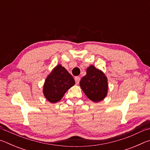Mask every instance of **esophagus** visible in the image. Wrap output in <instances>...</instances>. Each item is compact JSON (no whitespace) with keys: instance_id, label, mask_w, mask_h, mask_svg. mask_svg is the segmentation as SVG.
Returning <instances> with one entry per match:
<instances>
[{"instance_id":"obj_1","label":"esophagus","mask_w":150,"mask_h":150,"mask_svg":"<svg viewBox=\"0 0 150 150\" xmlns=\"http://www.w3.org/2000/svg\"><path fill=\"white\" fill-rule=\"evenodd\" d=\"M80 79H81V78L79 77H78V76H77V77H75V82H76V83H77V84H78V83H79Z\"/></svg>"}]
</instances>
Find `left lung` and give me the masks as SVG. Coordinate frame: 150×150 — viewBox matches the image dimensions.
<instances>
[{"label":"left lung","mask_w":150,"mask_h":150,"mask_svg":"<svg viewBox=\"0 0 150 150\" xmlns=\"http://www.w3.org/2000/svg\"><path fill=\"white\" fill-rule=\"evenodd\" d=\"M80 87L90 100L98 103L107 95V78L102 71L91 65L87 69V75L81 79Z\"/></svg>","instance_id":"1"}]
</instances>
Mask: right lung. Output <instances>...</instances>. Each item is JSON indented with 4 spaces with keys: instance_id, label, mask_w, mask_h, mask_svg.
I'll return each instance as SVG.
<instances>
[{
    "instance_id": "1",
    "label": "right lung",
    "mask_w": 150,
    "mask_h": 150,
    "mask_svg": "<svg viewBox=\"0 0 150 150\" xmlns=\"http://www.w3.org/2000/svg\"><path fill=\"white\" fill-rule=\"evenodd\" d=\"M74 85L72 75L65 67L58 65L45 79L43 92L49 102L55 103L62 99L67 91Z\"/></svg>"
}]
</instances>
